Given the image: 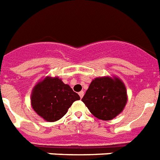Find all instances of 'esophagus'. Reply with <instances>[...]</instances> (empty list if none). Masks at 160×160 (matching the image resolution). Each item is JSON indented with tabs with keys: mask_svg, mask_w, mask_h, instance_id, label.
<instances>
[{
	"mask_svg": "<svg viewBox=\"0 0 160 160\" xmlns=\"http://www.w3.org/2000/svg\"><path fill=\"white\" fill-rule=\"evenodd\" d=\"M78 95H79V96H80V98H82V96H84V92H83V91H82V92H79Z\"/></svg>",
	"mask_w": 160,
	"mask_h": 160,
	"instance_id": "obj_1",
	"label": "esophagus"
}]
</instances>
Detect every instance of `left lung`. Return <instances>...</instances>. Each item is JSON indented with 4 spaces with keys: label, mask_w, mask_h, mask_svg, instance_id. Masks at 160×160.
<instances>
[{
    "label": "left lung",
    "mask_w": 160,
    "mask_h": 160,
    "mask_svg": "<svg viewBox=\"0 0 160 160\" xmlns=\"http://www.w3.org/2000/svg\"><path fill=\"white\" fill-rule=\"evenodd\" d=\"M82 101L96 118L110 120L126 105V88L117 78H97L90 84Z\"/></svg>",
    "instance_id": "left-lung-1"
}]
</instances>
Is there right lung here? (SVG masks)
Returning <instances> with one entry per match:
<instances>
[{
  "mask_svg": "<svg viewBox=\"0 0 160 160\" xmlns=\"http://www.w3.org/2000/svg\"><path fill=\"white\" fill-rule=\"evenodd\" d=\"M80 99L58 78H46L35 86L32 93V106L38 115L49 122L60 119L75 101Z\"/></svg>",
  "mask_w": 160,
  "mask_h": 160,
  "instance_id": "obj_1",
  "label": "right lung"
}]
</instances>
